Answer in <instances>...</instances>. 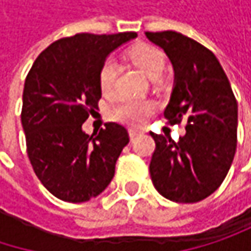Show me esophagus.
Instances as JSON below:
<instances>
[{"label": "esophagus", "mask_w": 251, "mask_h": 251, "mask_svg": "<svg viewBox=\"0 0 251 251\" xmlns=\"http://www.w3.org/2000/svg\"><path fill=\"white\" fill-rule=\"evenodd\" d=\"M141 132H142V130H139V129H133V127H132V129H129V136L133 139V138H136Z\"/></svg>", "instance_id": "esophagus-1"}]
</instances>
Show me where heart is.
I'll list each match as a JSON object with an SVG mask.
<instances>
[{"instance_id": "1", "label": "heart", "mask_w": 251, "mask_h": 251, "mask_svg": "<svg viewBox=\"0 0 251 251\" xmlns=\"http://www.w3.org/2000/svg\"><path fill=\"white\" fill-rule=\"evenodd\" d=\"M129 61L138 67L151 79H157L166 67V55L157 46L148 43H139L129 49ZM116 79V64L110 59L104 61L99 71V84L104 96H110L115 90ZM155 110V103L151 100L139 99H124L112 110V116L126 125H142L147 118Z\"/></svg>"}]
</instances>
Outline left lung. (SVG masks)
I'll return each instance as SVG.
<instances>
[{"instance_id":"1","label":"left lung","mask_w":251,"mask_h":251,"mask_svg":"<svg viewBox=\"0 0 251 251\" xmlns=\"http://www.w3.org/2000/svg\"><path fill=\"white\" fill-rule=\"evenodd\" d=\"M175 70V87L164 118L186 121V135L175 142L151 132L155 150L150 163L154 187L178 203H195L224 181L237 148V100L217 56L177 31H147Z\"/></svg>"}]
</instances>
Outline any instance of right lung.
Masks as SVG:
<instances>
[{
	"mask_svg": "<svg viewBox=\"0 0 251 251\" xmlns=\"http://www.w3.org/2000/svg\"><path fill=\"white\" fill-rule=\"evenodd\" d=\"M136 33H78L49 45L25 76L22 125L27 155L42 184L65 202H87L112 181L129 142L115 122L91 136L82 124L99 109V71L107 55Z\"/></svg>",
	"mask_w": 251,
	"mask_h": 251,
	"instance_id": "add662e5",
	"label": "right lung"
}]
</instances>
